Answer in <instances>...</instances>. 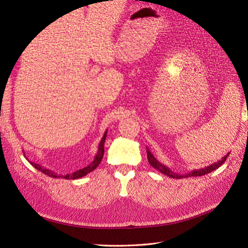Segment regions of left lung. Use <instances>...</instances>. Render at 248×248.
Instances as JSON below:
<instances>
[{"label":"left lung","mask_w":248,"mask_h":248,"mask_svg":"<svg viewBox=\"0 0 248 248\" xmlns=\"http://www.w3.org/2000/svg\"><path fill=\"white\" fill-rule=\"evenodd\" d=\"M146 154H147L148 163H150V164L155 168V169L158 170L161 173H163V174H165V175H167V176H169V177H171V178H176V179H181V178H187V177H191V176H192V177H197V176H202V175H205V174H207V173H211L212 171L217 169V168H219V167L226 161L227 156L229 155L230 153H228V154L222 158V160L219 161V162H217V163H215V164H212L211 166H207V167H205V168H202V169L193 170V171H191V172H189V173H186V174H177V173L173 172L171 169H169V168H168L167 166H165V165H163L162 163L158 162V161L156 160V158L154 156V155L151 153V151L148 150L147 146H146Z\"/></svg>","instance_id":"1"}]
</instances>
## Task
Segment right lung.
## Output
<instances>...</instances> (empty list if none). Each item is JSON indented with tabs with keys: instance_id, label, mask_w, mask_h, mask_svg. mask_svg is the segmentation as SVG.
I'll list each match as a JSON object with an SVG mask.
<instances>
[{
	"instance_id": "right-lung-1",
	"label": "right lung",
	"mask_w": 248,
	"mask_h": 248,
	"mask_svg": "<svg viewBox=\"0 0 248 248\" xmlns=\"http://www.w3.org/2000/svg\"><path fill=\"white\" fill-rule=\"evenodd\" d=\"M113 1V0H112ZM107 131L105 132L102 140L100 142V144H98V148H97V153L93 158V161L88 165L86 167H84L83 169H80V170H77L75 172H73L72 174H66V175H59L57 173H55L54 171L49 170V169H46V168L41 166L39 164H36V163H33L31 161H29L28 158L26 157V160H28V162L31 163L35 169H37L38 171L43 172L44 174L49 176V177H54V178H64V179H78V178H81V177H84L85 175H87L88 173L93 172L94 169H96V167L100 165V163L102 162L103 160V156H104V153H105V150H104V145H105V141H106V137H107Z\"/></svg>"
}]
</instances>
